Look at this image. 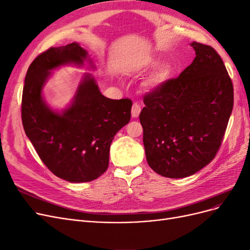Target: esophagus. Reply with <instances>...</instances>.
Masks as SVG:
<instances>
[{"instance_id": "esophagus-1", "label": "esophagus", "mask_w": 250, "mask_h": 250, "mask_svg": "<svg viewBox=\"0 0 250 250\" xmlns=\"http://www.w3.org/2000/svg\"><path fill=\"white\" fill-rule=\"evenodd\" d=\"M142 108H141V105L139 103H133L132 105V108H131V116L133 118H137L139 117L140 112H141Z\"/></svg>"}]
</instances>
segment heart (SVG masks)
<instances>
[{"mask_svg":"<svg viewBox=\"0 0 250 250\" xmlns=\"http://www.w3.org/2000/svg\"><path fill=\"white\" fill-rule=\"evenodd\" d=\"M166 75H167V73H166L165 70L157 71L153 75V77L151 78V83H152V84H156V83H160L161 81H163L166 78Z\"/></svg>","mask_w":250,"mask_h":250,"instance_id":"obj_1","label":"heart"}]
</instances>
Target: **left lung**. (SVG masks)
<instances>
[{
	"label": "left lung",
	"mask_w": 250,
	"mask_h": 250,
	"mask_svg": "<svg viewBox=\"0 0 250 250\" xmlns=\"http://www.w3.org/2000/svg\"><path fill=\"white\" fill-rule=\"evenodd\" d=\"M193 62L144 96L140 113L150 168L183 178L206 167L220 149L233 106L232 81L218 52L192 42Z\"/></svg>",
	"instance_id": "obj_1"
}]
</instances>
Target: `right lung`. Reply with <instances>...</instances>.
<instances>
[{"instance_id": "right-lung-1", "label": "right lung", "mask_w": 250, "mask_h": 250, "mask_svg": "<svg viewBox=\"0 0 250 250\" xmlns=\"http://www.w3.org/2000/svg\"><path fill=\"white\" fill-rule=\"evenodd\" d=\"M87 55L78 43L51 47L37 56L26 74L21 97V122L42 162L70 183L92 181L107 170L109 148L116 133L128 124L132 101L104 97L92 76L80 84L70 108L52 111L42 98L51 70L82 63Z\"/></svg>"}]
</instances>
